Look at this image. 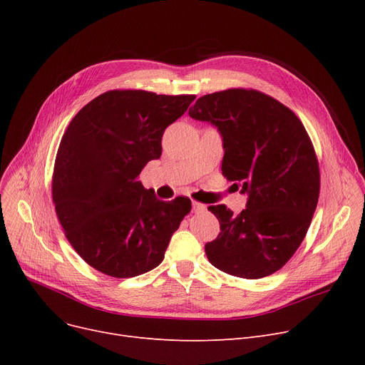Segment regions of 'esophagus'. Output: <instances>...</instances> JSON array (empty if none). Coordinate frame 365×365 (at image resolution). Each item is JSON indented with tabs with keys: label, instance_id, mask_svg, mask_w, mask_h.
Listing matches in <instances>:
<instances>
[{
	"label": "esophagus",
	"instance_id": "34e87169",
	"mask_svg": "<svg viewBox=\"0 0 365 365\" xmlns=\"http://www.w3.org/2000/svg\"><path fill=\"white\" fill-rule=\"evenodd\" d=\"M192 210L195 213H200V212H204L205 210V205L201 204V202H197V201H192Z\"/></svg>",
	"mask_w": 365,
	"mask_h": 365
}]
</instances>
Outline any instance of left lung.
<instances>
[{
	"mask_svg": "<svg viewBox=\"0 0 365 365\" xmlns=\"http://www.w3.org/2000/svg\"><path fill=\"white\" fill-rule=\"evenodd\" d=\"M189 117L217 127L222 175L248 195L237 216L223 204L208 207L220 223L217 238L205 244L210 263L247 279L279 271L302 244L318 204L319 167L309 134L292 109L252 88L205 94Z\"/></svg>",
	"mask_w": 365,
	"mask_h": 365,
	"instance_id": "8db88e82",
	"label": "left lung"
}]
</instances>
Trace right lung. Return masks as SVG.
I'll list each match as a JSON object with an SVG mask.
<instances>
[{
  "label": "right lung",
  "mask_w": 365,
  "mask_h": 365,
  "mask_svg": "<svg viewBox=\"0 0 365 365\" xmlns=\"http://www.w3.org/2000/svg\"><path fill=\"white\" fill-rule=\"evenodd\" d=\"M194 94L110 90L69 123L54 161L51 194L65 235L94 269L131 278L164 260L190 200L161 201L139 180L161 157V139Z\"/></svg>",
  "instance_id": "right-lung-1"
}]
</instances>
